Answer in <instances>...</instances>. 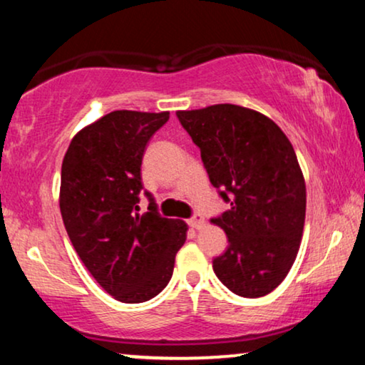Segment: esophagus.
I'll return each mask as SVG.
<instances>
[{
    "label": "esophagus",
    "instance_id": "1",
    "mask_svg": "<svg viewBox=\"0 0 365 365\" xmlns=\"http://www.w3.org/2000/svg\"><path fill=\"white\" fill-rule=\"evenodd\" d=\"M203 223H205V220H203V217L200 215V213H193V215L188 218V225L193 228H200Z\"/></svg>",
    "mask_w": 365,
    "mask_h": 365
}]
</instances>
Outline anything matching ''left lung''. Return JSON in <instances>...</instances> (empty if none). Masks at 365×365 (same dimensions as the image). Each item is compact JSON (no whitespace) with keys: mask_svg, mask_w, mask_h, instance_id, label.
Returning <instances> with one entry per match:
<instances>
[{"mask_svg":"<svg viewBox=\"0 0 365 365\" xmlns=\"http://www.w3.org/2000/svg\"><path fill=\"white\" fill-rule=\"evenodd\" d=\"M177 118L230 205L212 218L228 239L213 272L240 297L270 294L287 277L304 230L305 183L292 143L270 118L239 105L177 111Z\"/></svg>","mask_w":365,"mask_h":365,"instance_id":"8db88e82","label":"left lung"}]
</instances>
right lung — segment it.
<instances>
[{
	"mask_svg": "<svg viewBox=\"0 0 365 365\" xmlns=\"http://www.w3.org/2000/svg\"><path fill=\"white\" fill-rule=\"evenodd\" d=\"M168 118V111H111L76 133L63 158L68 237L95 280L125 304L147 302L167 287L187 239V223L160 215L142 183L147 143ZM142 192L150 203L138 216Z\"/></svg>",
	"mask_w": 365,
	"mask_h": 365,
	"instance_id": "add662e5",
	"label": "right lung"
}]
</instances>
